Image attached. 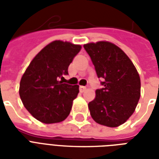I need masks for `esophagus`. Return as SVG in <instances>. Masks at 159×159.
I'll use <instances>...</instances> for the list:
<instances>
[{
	"label": "esophagus",
	"mask_w": 159,
	"mask_h": 159,
	"mask_svg": "<svg viewBox=\"0 0 159 159\" xmlns=\"http://www.w3.org/2000/svg\"><path fill=\"white\" fill-rule=\"evenodd\" d=\"M86 89H87L86 87H84V86H80L79 90H80V92H81V93H83V92H84V91H85V90H86Z\"/></svg>",
	"instance_id": "obj_1"
}]
</instances>
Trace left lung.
<instances>
[{"mask_svg":"<svg viewBox=\"0 0 159 159\" xmlns=\"http://www.w3.org/2000/svg\"><path fill=\"white\" fill-rule=\"evenodd\" d=\"M97 76L103 82L89 103L90 115L97 123L115 128L129 119L140 97V79L133 62L122 49L109 42L83 45Z\"/></svg>","mask_w":159,"mask_h":159,"instance_id":"obj_1","label":"left lung"}]
</instances>
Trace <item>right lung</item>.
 I'll return each mask as SVG.
<instances>
[{
    "mask_svg": "<svg viewBox=\"0 0 159 159\" xmlns=\"http://www.w3.org/2000/svg\"><path fill=\"white\" fill-rule=\"evenodd\" d=\"M81 48L71 42L53 41L35 56L24 73L19 96L27 111L40 122L60 123L69 116L79 86L63 83L62 79Z\"/></svg>",
    "mask_w": 159,
    "mask_h": 159,
    "instance_id": "add662e5",
    "label": "right lung"
}]
</instances>
